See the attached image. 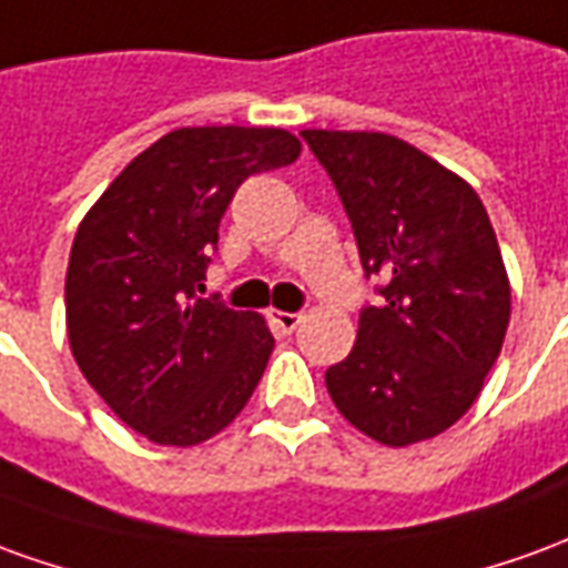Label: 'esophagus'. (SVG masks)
Returning a JSON list of instances; mask_svg holds the SVG:
<instances>
[{"label": "esophagus", "mask_w": 568, "mask_h": 568, "mask_svg": "<svg viewBox=\"0 0 568 568\" xmlns=\"http://www.w3.org/2000/svg\"><path fill=\"white\" fill-rule=\"evenodd\" d=\"M268 321H272V327H275L277 333H293L296 324L303 321V315H300V312H277V308H272V312H268Z\"/></svg>", "instance_id": "esophagus-1"}]
</instances>
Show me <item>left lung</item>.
Segmentation results:
<instances>
[{
  "label": "left lung",
  "instance_id": "obj_1",
  "mask_svg": "<svg viewBox=\"0 0 568 568\" xmlns=\"http://www.w3.org/2000/svg\"><path fill=\"white\" fill-rule=\"evenodd\" d=\"M355 229L379 305L357 321L352 355L327 369L345 419L385 446L456 425L496 364L510 281L480 195L406 140L379 131H303Z\"/></svg>",
  "mask_w": 568,
  "mask_h": 568
}]
</instances>
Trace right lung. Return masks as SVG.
I'll use <instances>...</instances> for the list:
<instances>
[{
    "label": "right lung",
    "instance_id": "1",
    "mask_svg": "<svg viewBox=\"0 0 568 568\" xmlns=\"http://www.w3.org/2000/svg\"><path fill=\"white\" fill-rule=\"evenodd\" d=\"M284 128H176L84 213L67 268V336L88 385L162 446L220 434L251 400L275 339L256 312L199 300L235 189L287 168Z\"/></svg>",
    "mask_w": 568,
    "mask_h": 568
}]
</instances>
